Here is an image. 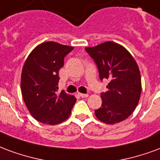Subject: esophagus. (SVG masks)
Returning <instances> with one entry per match:
<instances>
[{"label": "esophagus", "mask_w": 160, "mask_h": 160, "mask_svg": "<svg viewBox=\"0 0 160 160\" xmlns=\"http://www.w3.org/2000/svg\"><path fill=\"white\" fill-rule=\"evenodd\" d=\"M78 94L79 96H80V97H82V98H86V97H88V94H82V93H78Z\"/></svg>", "instance_id": "obj_1"}]
</instances>
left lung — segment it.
Instances as JSON below:
<instances>
[{"instance_id": "obj_1", "label": "left lung", "mask_w": 160, "mask_h": 160, "mask_svg": "<svg viewBox=\"0 0 160 160\" xmlns=\"http://www.w3.org/2000/svg\"><path fill=\"white\" fill-rule=\"evenodd\" d=\"M85 50L96 64L100 79L109 81L107 91L101 94L102 104L94 111L95 116L107 124L126 119L136 109L142 93L136 60L123 47L112 42Z\"/></svg>"}]
</instances>
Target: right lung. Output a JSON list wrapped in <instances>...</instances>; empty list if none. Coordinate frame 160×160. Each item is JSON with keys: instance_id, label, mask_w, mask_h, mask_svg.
Segmentation results:
<instances>
[{"instance_id": "add662e5", "label": "right lung", "mask_w": 160, "mask_h": 160, "mask_svg": "<svg viewBox=\"0 0 160 160\" xmlns=\"http://www.w3.org/2000/svg\"><path fill=\"white\" fill-rule=\"evenodd\" d=\"M73 47L43 42L28 56L22 70L21 92L32 117L41 123L57 124L68 118L76 99L59 92V71Z\"/></svg>"}]
</instances>
